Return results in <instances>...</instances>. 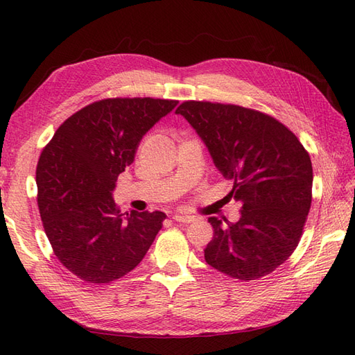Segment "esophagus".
Returning a JSON list of instances; mask_svg holds the SVG:
<instances>
[{"label": "esophagus", "mask_w": 355, "mask_h": 355, "mask_svg": "<svg viewBox=\"0 0 355 355\" xmlns=\"http://www.w3.org/2000/svg\"><path fill=\"white\" fill-rule=\"evenodd\" d=\"M172 220L173 221H177V223H183V224H189V223H192L195 218L193 216H187V215H173L172 216Z\"/></svg>", "instance_id": "34e87169"}]
</instances>
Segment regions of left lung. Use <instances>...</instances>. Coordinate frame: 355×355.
<instances>
[{
  "label": "left lung",
  "mask_w": 355,
  "mask_h": 355,
  "mask_svg": "<svg viewBox=\"0 0 355 355\" xmlns=\"http://www.w3.org/2000/svg\"><path fill=\"white\" fill-rule=\"evenodd\" d=\"M206 143L230 195L241 202L238 223L209 218L210 267L239 281L270 275L302 236L313 200L310 154L273 116L232 103L186 101L175 110Z\"/></svg>",
  "instance_id": "8db88e82"
}]
</instances>
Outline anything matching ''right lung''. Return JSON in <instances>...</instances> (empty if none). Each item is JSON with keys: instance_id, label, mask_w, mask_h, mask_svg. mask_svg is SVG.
Listing matches in <instances>:
<instances>
[{"instance_id": "add662e5", "label": "right lung", "mask_w": 355, "mask_h": 355, "mask_svg": "<svg viewBox=\"0 0 355 355\" xmlns=\"http://www.w3.org/2000/svg\"><path fill=\"white\" fill-rule=\"evenodd\" d=\"M178 101L110 97L87 105L58 128L36 166L37 207L53 253L88 284H110L145 258L166 215L120 214L117 177L134 162L143 135Z\"/></svg>"}]
</instances>
